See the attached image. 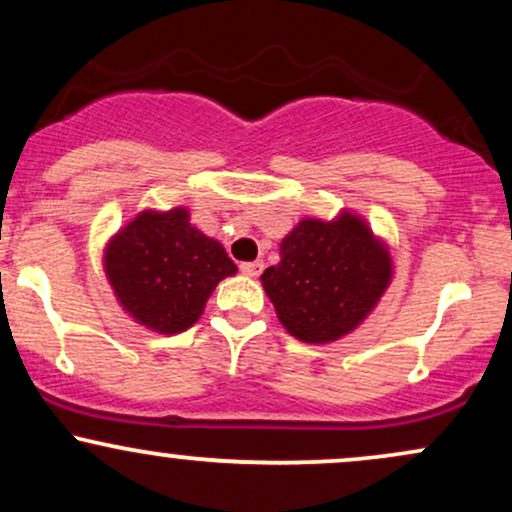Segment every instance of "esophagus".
<instances>
[{
	"label": "esophagus",
	"mask_w": 512,
	"mask_h": 512,
	"mask_svg": "<svg viewBox=\"0 0 512 512\" xmlns=\"http://www.w3.org/2000/svg\"><path fill=\"white\" fill-rule=\"evenodd\" d=\"M264 269V262L262 260H255V262H243L240 264V272L245 276H260Z\"/></svg>",
	"instance_id": "obj_1"
}]
</instances>
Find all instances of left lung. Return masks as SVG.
<instances>
[{
    "mask_svg": "<svg viewBox=\"0 0 512 512\" xmlns=\"http://www.w3.org/2000/svg\"><path fill=\"white\" fill-rule=\"evenodd\" d=\"M281 262L262 284L281 325L301 342L320 344L351 332L390 284L383 245L356 216L301 221L281 240Z\"/></svg>",
    "mask_w": 512,
    "mask_h": 512,
    "instance_id": "8db88e82",
    "label": "left lung"
}]
</instances>
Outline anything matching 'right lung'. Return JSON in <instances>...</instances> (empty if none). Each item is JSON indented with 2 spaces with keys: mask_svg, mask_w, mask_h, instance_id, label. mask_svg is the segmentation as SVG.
I'll return each instance as SVG.
<instances>
[{
  "mask_svg": "<svg viewBox=\"0 0 512 512\" xmlns=\"http://www.w3.org/2000/svg\"><path fill=\"white\" fill-rule=\"evenodd\" d=\"M105 272L134 320L175 334L195 325L216 284L238 267L185 209H170L144 211L122 228L105 252Z\"/></svg>",
  "mask_w": 512,
  "mask_h": 512,
  "instance_id": "1",
  "label": "right lung"
}]
</instances>
